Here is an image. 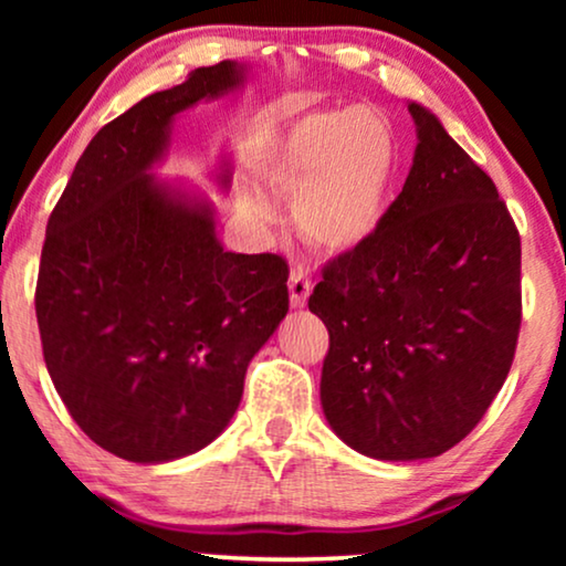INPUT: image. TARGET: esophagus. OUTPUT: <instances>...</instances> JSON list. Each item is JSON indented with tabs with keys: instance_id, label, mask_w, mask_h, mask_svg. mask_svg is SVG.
<instances>
[{
	"instance_id": "esophagus-1",
	"label": "esophagus",
	"mask_w": 566,
	"mask_h": 566,
	"mask_svg": "<svg viewBox=\"0 0 566 566\" xmlns=\"http://www.w3.org/2000/svg\"><path fill=\"white\" fill-rule=\"evenodd\" d=\"M312 277H308L306 273H304V268H293L291 270V277H289V291H291V306H296V308H301L306 304V298H308V293H312Z\"/></svg>"
}]
</instances>
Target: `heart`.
I'll list each match as a JSON object with an SVG mask.
<instances>
[{"instance_id": "heart-1", "label": "heart", "mask_w": 566, "mask_h": 566, "mask_svg": "<svg viewBox=\"0 0 566 566\" xmlns=\"http://www.w3.org/2000/svg\"><path fill=\"white\" fill-rule=\"evenodd\" d=\"M399 167V138L374 107H332L301 118L270 161L265 182L293 198L298 234L324 250H353L381 223ZM242 211L258 223L275 221V203L242 192Z\"/></svg>"}]
</instances>
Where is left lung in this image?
Listing matches in <instances>:
<instances>
[{"instance_id":"1","label":"left lung","mask_w":566,"mask_h":566,"mask_svg":"<svg viewBox=\"0 0 566 566\" xmlns=\"http://www.w3.org/2000/svg\"><path fill=\"white\" fill-rule=\"evenodd\" d=\"M415 161L366 242L322 268L308 308L329 332L322 409L381 461L432 459L476 428L513 366L521 234L492 177L409 105Z\"/></svg>"}]
</instances>
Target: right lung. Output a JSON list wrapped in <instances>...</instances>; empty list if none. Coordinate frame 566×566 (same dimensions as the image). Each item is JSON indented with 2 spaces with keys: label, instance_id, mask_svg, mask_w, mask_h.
Masks as SVG:
<instances>
[{
  "label": "right lung",
  "instance_id": "right-lung-1",
  "mask_svg": "<svg viewBox=\"0 0 566 566\" xmlns=\"http://www.w3.org/2000/svg\"><path fill=\"white\" fill-rule=\"evenodd\" d=\"M239 82L234 61L200 66L99 128L45 227V368L84 436L118 459L161 463L211 443L289 312L281 254L223 252L211 208L146 175L175 115Z\"/></svg>",
  "mask_w": 566,
  "mask_h": 566
}]
</instances>
